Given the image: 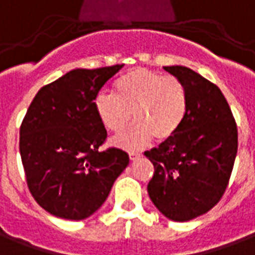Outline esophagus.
<instances>
[{
  "mask_svg": "<svg viewBox=\"0 0 255 255\" xmlns=\"http://www.w3.org/2000/svg\"><path fill=\"white\" fill-rule=\"evenodd\" d=\"M129 157L130 160H137V159H140L141 157V153H138V152H129Z\"/></svg>",
  "mask_w": 255,
  "mask_h": 255,
  "instance_id": "esophagus-1",
  "label": "esophagus"
}]
</instances>
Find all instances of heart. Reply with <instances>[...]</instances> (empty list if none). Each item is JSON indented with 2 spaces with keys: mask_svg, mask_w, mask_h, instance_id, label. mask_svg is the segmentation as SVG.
<instances>
[{
  "mask_svg": "<svg viewBox=\"0 0 255 255\" xmlns=\"http://www.w3.org/2000/svg\"><path fill=\"white\" fill-rule=\"evenodd\" d=\"M115 94L99 92L94 109L102 125L118 133L131 118L137 122L115 135L113 144L134 150L155 135L159 141L172 138L187 114V92L182 81L145 68L131 69L114 84Z\"/></svg>",
  "mask_w": 255,
  "mask_h": 255,
  "instance_id": "obj_1",
  "label": "heart"
}]
</instances>
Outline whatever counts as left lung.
Returning <instances> with one entry per match:
<instances>
[{
  "label": "left lung",
  "mask_w": 255,
  "mask_h": 255,
  "mask_svg": "<svg viewBox=\"0 0 255 255\" xmlns=\"http://www.w3.org/2000/svg\"><path fill=\"white\" fill-rule=\"evenodd\" d=\"M187 92V114L172 138L145 156L155 172L148 183L153 205L172 222L211 211L224 194L238 152L231 109L216 85L185 66H164Z\"/></svg>",
  "instance_id": "left-lung-1"
}]
</instances>
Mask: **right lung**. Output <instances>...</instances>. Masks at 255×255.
I'll return each mask as SVG.
<instances>
[{"instance_id":"1","label":"right lung","mask_w":255,"mask_h":255,"mask_svg":"<svg viewBox=\"0 0 255 255\" xmlns=\"http://www.w3.org/2000/svg\"><path fill=\"white\" fill-rule=\"evenodd\" d=\"M122 66L70 70L39 89L24 117L20 155L28 189L54 216L94 215L129 164L125 150H100L107 131L94 109L95 96Z\"/></svg>"}]
</instances>
